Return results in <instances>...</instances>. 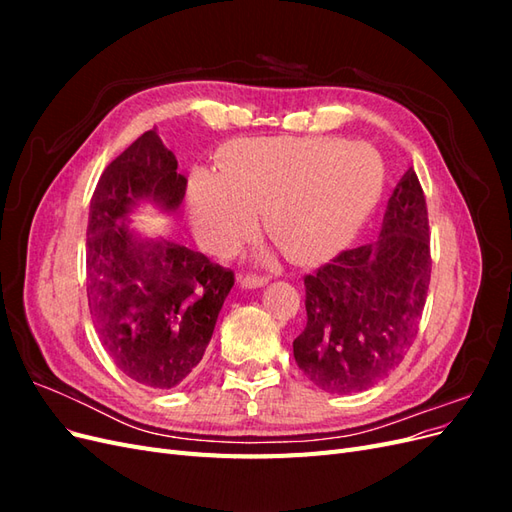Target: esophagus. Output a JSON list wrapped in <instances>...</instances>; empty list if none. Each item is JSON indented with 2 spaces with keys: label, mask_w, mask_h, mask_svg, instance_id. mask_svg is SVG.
<instances>
[{
  "label": "esophagus",
  "mask_w": 512,
  "mask_h": 512,
  "mask_svg": "<svg viewBox=\"0 0 512 512\" xmlns=\"http://www.w3.org/2000/svg\"><path fill=\"white\" fill-rule=\"evenodd\" d=\"M241 286L243 288H262V286H267L269 284V277L267 275H243L241 277Z\"/></svg>",
  "instance_id": "34e87169"
}]
</instances>
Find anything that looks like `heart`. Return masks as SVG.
Masks as SVG:
<instances>
[{
    "mask_svg": "<svg viewBox=\"0 0 512 512\" xmlns=\"http://www.w3.org/2000/svg\"><path fill=\"white\" fill-rule=\"evenodd\" d=\"M384 188L380 153L333 136L243 138L220 170L194 168L190 222L213 256L252 239L267 207L269 235L297 265H316L350 243Z\"/></svg>",
    "mask_w": 512,
    "mask_h": 512,
    "instance_id": "heart-1",
    "label": "heart"
}]
</instances>
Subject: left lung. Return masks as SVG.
Listing matches in <instances>:
<instances>
[{"label":"left lung","mask_w":512,"mask_h":512,"mask_svg":"<svg viewBox=\"0 0 512 512\" xmlns=\"http://www.w3.org/2000/svg\"><path fill=\"white\" fill-rule=\"evenodd\" d=\"M429 275L427 205L410 168L386 203L380 237L305 275L307 324L292 342L299 369L335 395L389 376L418 333Z\"/></svg>","instance_id":"1"}]
</instances>
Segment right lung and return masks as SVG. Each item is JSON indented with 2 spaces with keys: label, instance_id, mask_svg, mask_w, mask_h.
<instances>
[{
  "label": "right lung",
  "instance_id": "add662e5",
  "mask_svg": "<svg viewBox=\"0 0 512 512\" xmlns=\"http://www.w3.org/2000/svg\"><path fill=\"white\" fill-rule=\"evenodd\" d=\"M188 179L156 130L104 168L89 205L87 301L104 350L134 382L173 389L211 342L235 273L164 237H143L130 213L151 203L173 213Z\"/></svg>",
  "mask_w": 512,
  "mask_h": 512
}]
</instances>
